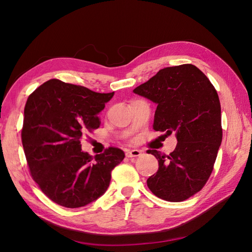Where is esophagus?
Instances as JSON below:
<instances>
[{
	"label": "esophagus",
	"instance_id": "esophagus-1",
	"mask_svg": "<svg viewBox=\"0 0 252 252\" xmlns=\"http://www.w3.org/2000/svg\"><path fill=\"white\" fill-rule=\"evenodd\" d=\"M125 155L127 158L139 157L141 155V151L138 149H125Z\"/></svg>",
	"mask_w": 252,
	"mask_h": 252
}]
</instances>
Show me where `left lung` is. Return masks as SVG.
<instances>
[{"mask_svg":"<svg viewBox=\"0 0 252 252\" xmlns=\"http://www.w3.org/2000/svg\"><path fill=\"white\" fill-rule=\"evenodd\" d=\"M133 93L156 103L154 129L175 131L178 144L168 156L148 150L158 162L147 186L158 197L182 202L204 187L222 143L220 104L208 78L191 64L166 67Z\"/></svg>","mask_w":252,"mask_h":252,"instance_id":"obj_1","label":"left lung"}]
</instances>
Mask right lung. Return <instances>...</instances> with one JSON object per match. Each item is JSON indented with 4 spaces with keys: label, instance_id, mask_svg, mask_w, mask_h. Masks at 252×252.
Returning <instances> with one entry per match:
<instances>
[{
    "label": "right lung",
    "instance_id": "add662e5",
    "mask_svg": "<svg viewBox=\"0 0 252 252\" xmlns=\"http://www.w3.org/2000/svg\"><path fill=\"white\" fill-rule=\"evenodd\" d=\"M113 94L52 79L28 96L23 148L32 179L55 203L83 207L109 187L111 171L124 159V151L109 147L94 158L82 151L81 140L100 127L98 113Z\"/></svg>",
    "mask_w": 252,
    "mask_h": 252
}]
</instances>
